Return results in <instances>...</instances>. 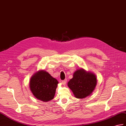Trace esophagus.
Wrapping results in <instances>:
<instances>
[{
  "instance_id": "34e87169",
  "label": "esophagus",
  "mask_w": 126,
  "mask_h": 126,
  "mask_svg": "<svg viewBox=\"0 0 126 126\" xmlns=\"http://www.w3.org/2000/svg\"><path fill=\"white\" fill-rule=\"evenodd\" d=\"M66 81H67L66 79H65V80H64L62 81V84L63 85H65L66 83Z\"/></svg>"
}]
</instances>
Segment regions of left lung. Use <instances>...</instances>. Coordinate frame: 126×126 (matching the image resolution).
I'll list each match as a JSON object with an SVG mask.
<instances>
[{"label":"left lung","mask_w":126,"mask_h":126,"mask_svg":"<svg viewBox=\"0 0 126 126\" xmlns=\"http://www.w3.org/2000/svg\"><path fill=\"white\" fill-rule=\"evenodd\" d=\"M96 83V78L94 74L80 69L74 73L73 78L68 83V86L76 98L83 99L93 92Z\"/></svg>","instance_id":"left-lung-1"}]
</instances>
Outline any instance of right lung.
I'll return each instance as SVG.
<instances>
[{
    "mask_svg": "<svg viewBox=\"0 0 126 126\" xmlns=\"http://www.w3.org/2000/svg\"><path fill=\"white\" fill-rule=\"evenodd\" d=\"M58 82L48 72L41 70L32 76L30 87L33 94L38 100L48 101L54 98Z\"/></svg>",
    "mask_w": 126,
    "mask_h": 126,
    "instance_id": "right-lung-1",
    "label": "right lung"
}]
</instances>
